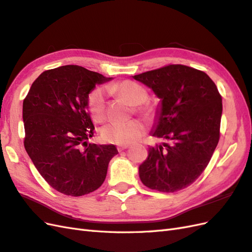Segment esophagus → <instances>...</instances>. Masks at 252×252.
<instances>
[{
  "mask_svg": "<svg viewBox=\"0 0 252 252\" xmlns=\"http://www.w3.org/2000/svg\"><path fill=\"white\" fill-rule=\"evenodd\" d=\"M127 148H128V146H127V145H126V146H118L117 149H118V151H119V152H121V151H124V150L127 149Z\"/></svg>",
  "mask_w": 252,
  "mask_h": 252,
  "instance_id": "1",
  "label": "esophagus"
}]
</instances>
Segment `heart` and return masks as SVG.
I'll use <instances>...</instances> for the list:
<instances>
[{"label":"heart","mask_w":252,"mask_h":252,"mask_svg":"<svg viewBox=\"0 0 252 252\" xmlns=\"http://www.w3.org/2000/svg\"><path fill=\"white\" fill-rule=\"evenodd\" d=\"M111 93L118 94L131 105H136V112L146 118H152L156 115V107L145 102L148 93L145 87L133 81H122L108 87ZM88 109L90 116L96 124L105 121L107 106L105 93L102 88H95L88 96ZM146 132V126L140 120H132L127 124H111L101 130V138L104 143L114 145H130L140 138Z\"/></svg>","instance_id":"1"}]
</instances>
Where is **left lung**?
Masks as SVG:
<instances>
[{"mask_svg":"<svg viewBox=\"0 0 252 252\" xmlns=\"http://www.w3.org/2000/svg\"><path fill=\"white\" fill-rule=\"evenodd\" d=\"M133 77L160 99L151 135L166 140L149 148L139 178L151 189L181 190L196 181L214 153L220 136L221 95L208 74L184 64Z\"/></svg>","mask_w":252,"mask_h":252,"instance_id":"1","label":"left lung"}]
</instances>
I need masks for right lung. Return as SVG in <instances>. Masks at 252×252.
I'll return each instance as SVG.
<instances>
[{"instance_id":"obj_1","label":"right lung","mask_w":252,"mask_h":252,"mask_svg":"<svg viewBox=\"0 0 252 252\" xmlns=\"http://www.w3.org/2000/svg\"><path fill=\"white\" fill-rule=\"evenodd\" d=\"M111 80L67 64L42 72L23 101L25 150L41 177L63 195L98 189L118 153L114 145L87 144L94 130L88 94L96 84Z\"/></svg>"}]
</instances>
